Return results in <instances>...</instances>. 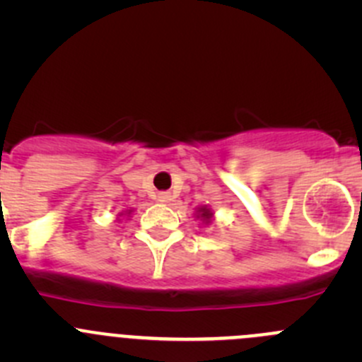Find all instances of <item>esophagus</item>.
<instances>
[{
	"label": "esophagus",
	"instance_id": "obj_1",
	"mask_svg": "<svg viewBox=\"0 0 362 362\" xmlns=\"http://www.w3.org/2000/svg\"><path fill=\"white\" fill-rule=\"evenodd\" d=\"M158 202H160V203H170L171 202V194H170V192H159V194H158Z\"/></svg>",
	"mask_w": 362,
	"mask_h": 362
}]
</instances>
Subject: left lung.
Segmentation results:
<instances>
[{
	"instance_id": "8db88e82",
	"label": "left lung",
	"mask_w": 362,
	"mask_h": 362,
	"mask_svg": "<svg viewBox=\"0 0 362 362\" xmlns=\"http://www.w3.org/2000/svg\"><path fill=\"white\" fill-rule=\"evenodd\" d=\"M211 215H214V214H211V211H210V208H206V206H202V208H199V210H198V215H196V217H198V218L202 217L203 221L206 222V224H208V222L211 221Z\"/></svg>"
}]
</instances>
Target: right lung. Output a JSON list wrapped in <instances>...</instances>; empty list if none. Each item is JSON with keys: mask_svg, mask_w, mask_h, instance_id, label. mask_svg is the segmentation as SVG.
<instances>
[{"mask_svg": "<svg viewBox=\"0 0 362 362\" xmlns=\"http://www.w3.org/2000/svg\"><path fill=\"white\" fill-rule=\"evenodd\" d=\"M127 214H129V211H127Z\"/></svg>", "mask_w": 362, "mask_h": 362, "instance_id": "right-lung-1", "label": "right lung"}]
</instances>
